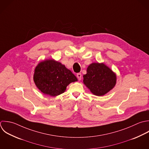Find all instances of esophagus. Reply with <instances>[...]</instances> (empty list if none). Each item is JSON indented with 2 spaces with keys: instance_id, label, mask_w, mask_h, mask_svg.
<instances>
[{
  "instance_id": "esophagus-1",
  "label": "esophagus",
  "mask_w": 149,
  "mask_h": 149,
  "mask_svg": "<svg viewBox=\"0 0 149 149\" xmlns=\"http://www.w3.org/2000/svg\"><path fill=\"white\" fill-rule=\"evenodd\" d=\"M77 77L78 78V80H81V78H82V75H81V73H78V74H77Z\"/></svg>"
}]
</instances>
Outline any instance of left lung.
<instances>
[{
    "label": "left lung",
    "instance_id": "obj_1",
    "mask_svg": "<svg viewBox=\"0 0 149 149\" xmlns=\"http://www.w3.org/2000/svg\"><path fill=\"white\" fill-rule=\"evenodd\" d=\"M83 82L94 95L102 96L116 85L117 75L103 63H92L84 75Z\"/></svg>",
    "mask_w": 149,
    "mask_h": 149
}]
</instances>
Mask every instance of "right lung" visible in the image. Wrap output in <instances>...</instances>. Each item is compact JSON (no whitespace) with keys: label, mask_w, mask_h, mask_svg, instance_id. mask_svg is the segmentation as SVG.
Returning a JSON list of instances; mask_svg holds the SVG:
<instances>
[{"label":"right lung","mask_w":149,"mask_h":149,"mask_svg":"<svg viewBox=\"0 0 149 149\" xmlns=\"http://www.w3.org/2000/svg\"><path fill=\"white\" fill-rule=\"evenodd\" d=\"M33 79L41 92L53 97L64 93L70 84L78 81L70 70L54 59L40 61L34 70Z\"/></svg>","instance_id":"1"}]
</instances>
